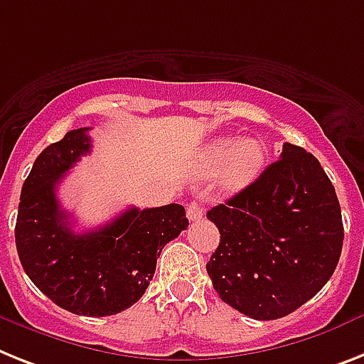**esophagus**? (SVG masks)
<instances>
[{"label": "esophagus", "mask_w": 364, "mask_h": 364, "mask_svg": "<svg viewBox=\"0 0 364 364\" xmlns=\"http://www.w3.org/2000/svg\"><path fill=\"white\" fill-rule=\"evenodd\" d=\"M203 206H200L199 203H189L188 206V219L189 221H199V219H203Z\"/></svg>", "instance_id": "esophagus-1"}]
</instances>
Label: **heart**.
<instances>
[{
  "label": "heart",
  "mask_w": 364,
  "mask_h": 364,
  "mask_svg": "<svg viewBox=\"0 0 364 364\" xmlns=\"http://www.w3.org/2000/svg\"><path fill=\"white\" fill-rule=\"evenodd\" d=\"M266 146L258 139L219 137L200 150L197 167L200 173L221 169V186L227 191L247 188L264 167Z\"/></svg>",
  "instance_id": "heart-1"
}]
</instances>
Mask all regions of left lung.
<instances>
[{
    "label": "left lung",
    "mask_w": 364,
    "mask_h": 364,
    "mask_svg": "<svg viewBox=\"0 0 364 364\" xmlns=\"http://www.w3.org/2000/svg\"><path fill=\"white\" fill-rule=\"evenodd\" d=\"M221 240L206 264L215 292L255 320H277L329 281L342 251L341 204L320 161L284 143L253 184L208 210Z\"/></svg>",
    "instance_id": "left-lung-1"
}]
</instances>
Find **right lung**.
Segmentation results:
<instances>
[{
	"label": "right lung",
	"mask_w": 364,
	"mask_h": 364,
	"mask_svg": "<svg viewBox=\"0 0 364 364\" xmlns=\"http://www.w3.org/2000/svg\"><path fill=\"white\" fill-rule=\"evenodd\" d=\"M89 128L70 130L42 150L22 186L16 251L33 284L81 316H111L132 307L154 277L161 249L188 227L182 204L128 208L96 230L74 234L57 188L91 152Z\"/></svg>",
	"instance_id": "right-lung-1"
}]
</instances>
